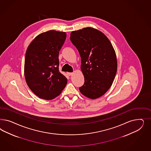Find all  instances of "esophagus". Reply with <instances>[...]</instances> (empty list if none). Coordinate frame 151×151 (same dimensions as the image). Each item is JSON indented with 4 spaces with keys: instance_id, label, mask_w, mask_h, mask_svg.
<instances>
[{
    "instance_id": "obj_1",
    "label": "esophagus",
    "mask_w": 151,
    "mask_h": 151,
    "mask_svg": "<svg viewBox=\"0 0 151 151\" xmlns=\"http://www.w3.org/2000/svg\"><path fill=\"white\" fill-rule=\"evenodd\" d=\"M67 74H68L69 76H71V75L73 74V73H67Z\"/></svg>"
}]
</instances>
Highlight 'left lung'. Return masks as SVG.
Here are the masks:
<instances>
[{
    "mask_svg": "<svg viewBox=\"0 0 151 151\" xmlns=\"http://www.w3.org/2000/svg\"><path fill=\"white\" fill-rule=\"evenodd\" d=\"M70 39L81 56L85 82L80 91L88 98L97 99L109 90L117 72L112 45L104 33L91 27L72 32Z\"/></svg>",
    "mask_w": 151,
    "mask_h": 151,
    "instance_id": "left-lung-1",
    "label": "left lung"
}]
</instances>
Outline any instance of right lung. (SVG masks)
<instances>
[{
	"label": "right lung",
	"instance_id": "1",
	"mask_svg": "<svg viewBox=\"0 0 151 151\" xmlns=\"http://www.w3.org/2000/svg\"><path fill=\"white\" fill-rule=\"evenodd\" d=\"M66 34L55 30L42 32L27 47L24 75L27 86L39 98L46 100L59 96L68 80L59 70V51Z\"/></svg>",
	"mask_w": 151,
	"mask_h": 151
}]
</instances>
